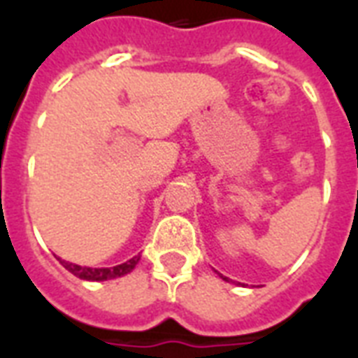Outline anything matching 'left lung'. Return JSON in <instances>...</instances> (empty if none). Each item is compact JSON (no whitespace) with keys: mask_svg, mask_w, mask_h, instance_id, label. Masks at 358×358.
Segmentation results:
<instances>
[{"mask_svg":"<svg viewBox=\"0 0 358 358\" xmlns=\"http://www.w3.org/2000/svg\"><path fill=\"white\" fill-rule=\"evenodd\" d=\"M221 278H223V280H227V282H229V278H227V277H223V275H221Z\"/></svg>","mask_w":358,"mask_h":358,"instance_id":"left-lung-1","label":"left lung"}]
</instances>
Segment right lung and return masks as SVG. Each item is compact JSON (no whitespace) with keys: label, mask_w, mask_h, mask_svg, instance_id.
<instances>
[{"label":"right lung","mask_w":358,"mask_h":358,"mask_svg":"<svg viewBox=\"0 0 358 358\" xmlns=\"http://www.w3.org/2000/svg\"><path fill=\"white\" fill-rule=\"evenodd\" d=\"M57 260L61 262V266L64 269H69L72 275H76L81 280H91V282H103V280H111V278H119L124 277V275H128L135 269L137 266V262L141 260V256H134V258H129L128 262H124V264H119V266L113 267H87V266H78V264H72V262H66L63 258H59Z\"/></svg>","instance_id":"add662e5"}]
</instances>
